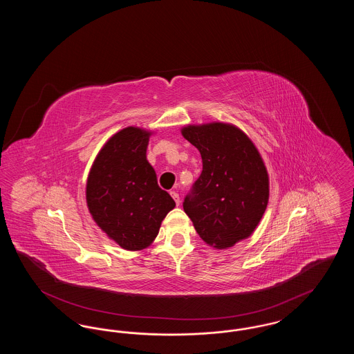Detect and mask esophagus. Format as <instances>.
<instances>
[{
    "label": "esophagus",
    "mask_w": 354,
    "mask_h": 354,
    "mask_svg": "<svg viewBox=\"0 0 354 354\" xmlns=\"http://www.w3.org/2000/svg\"><path fill=\"white\" fill-rule=\"evenodd\" d=\"M169 194H171L172 199H174L175 203H176V205H179V204H180V198H179V194H178V192H175V191H171Z\"/></svg>",
    "instance_id": "34e87169"
}]
</instances>
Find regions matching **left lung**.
<instances>
[{
    "instance_id": "1",
    "label": "left lung",
    "mask_w": 354,
    "mask_h": 354,
    "mask_svg": "<svg viewBox=\"0 0 354 354\" xmlns=\"http://www.w3.org/2000/svg\"><path fill=\"white\" fill-rule=\"evenodd\" d=\"M185 139L202 155L203 171L183 208L203 240L218 250L251 236L263 218L270 180L252 140L227 123L187 126Z\"/></svg>"
}]
</instances>
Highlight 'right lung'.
<instances>
[{
    "mask_svg": "<svg viewBox=\"0 0 354 354\" xmlns=\"http://www.w3.org/2000/svg\"><path fill=\"white\" fill-rule=\"evenodd\" d=\"M151 133L126 127L113 135L90 169L86 201L88 211L110 239L127 251L149 247L162 220L175 207L158 185L146 151Z\"/></svg>",
    "mask_w": 354,
    "mask_h": 354,
    "instance_id": "1",
    "label": "right lung"
}]
</instances>
